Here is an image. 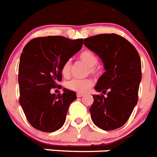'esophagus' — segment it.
I'll list each match as a JSON object with an SVG mask.
<instances>
[{
	"instance_id": "esophagus-1",
	"label": "esophagus",
	"mask_w": 157,
	"mask_h": 157,
	"mask_svg": "<svg viewBox=\"0 0 157 157\" xmlns=\"http://www.w3.org/2000/svg\"><path fill=\"white\" fill-rule=\"evenodd\" d=\"M84 94H84V93H82V92H78V93L76 94V95H77V97H78V98L82 97V96H83Z\"/></svg>"
}]
</instances>
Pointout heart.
Instances as JSON below:
<instances>
[{
  "instance_id": "obj_1",
  "label": "heart",
  "mask_w": 157,
  "mask_h": 157,
  "mask_svg": "<svg viewBox=\"0 0 157 157\" xmlns=\"http://www.w3.org/2000/svg\"><path fill=\"white\" fill-rule=\"evenodd\" d=\"M78 59L85 63L88 67L87 73L94 76H98L99 75V70L97 67L98 63V57L93 52L89 50L83 51L78 55ZM71 64L69 60L66 61L62 66L61 73L64 78H68L71 75ZM94 81L90 78H82V79H74L66 82V87L70 90L75 92H86L93 86Z\"/></svg>"
}]
</instances>
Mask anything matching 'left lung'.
Wrapping results in <instances>:
<instances>
[{
    "instance_id": "obj_1",
    "label": "left lung",
    "mask_w": 157,
    "mask_h": 157,
    "mask_svg": "<svg viewBox=\"0 0 157 157\" xmlns=\"http://www.w3.org/2000/svg\"><path fill=\"white\" fill-rule=\"evenodd\" d=\"M84 44L101 59L106 71L95 90L90 108L93 122L104 130L121 127L130 117L138 100L141 63L134 46L119 35L99 34L84 40Z\"/></svg>"
}]
</instances>
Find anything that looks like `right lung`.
Wrapping results in <instances>:
<instances>
[{
  "label": "right lung",
  "mask_w": 157,
  "mask_h": 157,
  "mask_svg": "<svg viewBox=\"0 0 157 157\" xmlns=\"http://www.w3.org/2000/svg\"><path fill=\"white\" fill-rule=\"evenodd\" d=\"M82 39L71 40L60 36L37 37L23 49L19 64V101L31 125L51 132L63 125L70 104L77 98L75 92L51 94L62 80L61 68L82 48Z\"/></svg>",
  "instance_id": "add662e5"
}]
</instances>
